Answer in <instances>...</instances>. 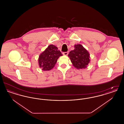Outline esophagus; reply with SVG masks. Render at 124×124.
Returning a JSON list of instances; mask_svg holds the SVG:
<instances>
[{
    "mask_svg": "<svg viewBox=\"0 0 124 124\" xmlns=\"http://www.w3.org/2000/svg\"><path fill=\"white\" fill-rule=\"evenodd\" d=\"M63 55H64L66 56V55H67L68 54V52H64V53H63Z\"/></svg>",
    "mask_w": 124,
    "mask_h": 124,
    "instance_id": "esophagus-1",
    "label": "esophagus"
}]
</instances>
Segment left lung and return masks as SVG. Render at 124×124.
I'll return each mask as SVG.
<instances>
[{"label":"left lung","instance_id":"8db88e82","mask_svg":"<svg viewBox=\"0 0 124 124\" xmlns=\"http://www.w3.org/2000/svg\"><path fill=\"white\" fill-rule=\"evenodd\" d=\"M75 49L70 52L68 57L73 65L78 69H85L90 62V54L80 44L75 45Z\"/></svg>","mask_w":124,"mask_h":124}]
</instances>
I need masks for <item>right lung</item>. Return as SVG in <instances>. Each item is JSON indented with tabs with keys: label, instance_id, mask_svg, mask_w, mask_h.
Wrapping results in <instances>:
<instances>
[{
	"label": "right lung",
	"instance_id": "right-lung-1",
	"mask_svg": "<svg viewBox=\"0 0 124 124\" xmlns=\"http://www.w3.org/2000/svg\"><path fill=\"white\" fill-rule=\"evenodd\" d=\"M62 56L58 47L51 45L40 54L39 58V65L43 71H50L56 64L60 56Z\"/></svg>",
	"mask_w": 124,
	"mask_h": 124
}]
</instances>
